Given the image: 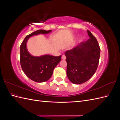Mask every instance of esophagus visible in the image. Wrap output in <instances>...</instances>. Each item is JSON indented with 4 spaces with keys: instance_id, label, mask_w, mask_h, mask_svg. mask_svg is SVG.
I'll list each match as a JSON object with an SVG mask.
<instances>
[{
    "instance_id": "34e87169",
    "label": "esophagus",
    "mask_w": 120,
    "mask_h": 120,
    "mask_svg": "<svg viewBox=\"0 0 120 120\" xmlns=\"http://www.w3.org/2000/svg\"><path fill=\"white\" fill-rule=\"evenodd\" d=\"M61 58H62L63 60H66V57L64 55H62V56H61Z\"/></svg>"
}]
</instances>
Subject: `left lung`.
I'll use <instances>...</instances> for the list:
<instances>
[{
  "label": "left lung",
  "mask_w": 120,
  "mask_h": 120,
  "mask_svg": "<svg viewBox=\"0 0 120 120\" xmlns=\"http://www.w3.org/2000/svg\"><path fill=\"white\" fill-rule=\"evenodd\" d=\"M90 39L65 52L67 75L72 83L81 84L88 81L96 72L99 64L100 48L97 39L89 30Z\"/></svg>",
  "instance_id": "left-lung-1"
}]
</instances>
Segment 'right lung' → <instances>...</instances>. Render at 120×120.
<instances>
[{"instance_id":"obj_1","label":"right lung","mask_w":120,"mask_h":120,"mask_svg":"<svg viewBox=\"0 0 120 120\" xmlns=\"http://www.w3.org/2000/svg\"><path fill=\"white\" fill-rule=\"evenodd\" d=\"M52 30H39L27 35L20 47V61L22 71L27 77L38 82H45L51 78L54 68L61 60V56H54L45 54L39 56H32L26 47L27 41L30 37L39 34H48Z\"/></svg>"}]
</instances>
